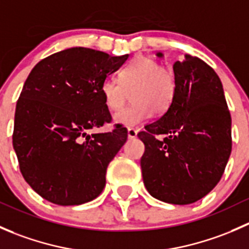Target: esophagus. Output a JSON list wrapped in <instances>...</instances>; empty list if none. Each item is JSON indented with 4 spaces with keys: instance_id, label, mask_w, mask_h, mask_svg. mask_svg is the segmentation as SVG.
Returning <instances> with one entry per match:
<instances>
[{
    "instance_id": "obj_1",
    "label": "esophagus",
    "mask_w": 249,
    "mask_h": 249,
    "mask_svg": "<svg viewBox=\"0 0 249 249\" xmlns=\"http://www.w3.org/2000/svg\"><path fill=\"white\" fill-rule=\"evenodd\" d=\"M127 137H129L130 140L136 139V137H137V130H135V129H127Z\"/></svg>"
}]
</instances>
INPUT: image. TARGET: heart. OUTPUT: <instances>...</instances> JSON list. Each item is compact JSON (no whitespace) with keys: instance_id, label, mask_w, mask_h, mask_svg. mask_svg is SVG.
Returning <instances> with one entry per match:
<instances>
[{"instance_id":"obj_1","label":"heart","mask_w":249,"mask_h":249,"mask_svg":"<svg viewBox=\"0 0 249 249\" xmlns=\"http://www.w3.org/2000/svg\"><path fill=\"white\" fill-rule=\"evenodd\" d=\"M120 82L106 78L101 84L105 105L110 110L122 108L131 94L134 105L115 113L113 119L125 127H139L155 114H162L171 106L176 92L175 74L159 62L145 56H136L123 69Z\"/></svg>"}]
</instances>
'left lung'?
I'll return each mask as SVG.
<instances>
[{
  "label": "left lung",
  "instance_id": "left-lung-1",
  "mask_svg": "<svg viewBox=\"0 0 249 249\" xmlns=\"http://www.w3.org/2000/svg\"><path fill=\"white\" fill-rule=\"evenodd\" d=\"M173 71L171 106L137 135L144 144L141 169L153 197L189 205L206 196L222 178L231 153V117L212 67L185 55L184 61L175 62Z\"/></svg>",
  "mask_w": 249,
  "mask_h": 249
}]
</instances>
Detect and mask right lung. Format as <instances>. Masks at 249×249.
<instances>
[{
	"label": "right lung",
	"instance_id": "right-lung-1",
	"mask_svg": "<svg viewBox=\"0 0 249 249\" xmlns=\"http://www.w3.org/2000/svg\"><path fill=\"white\" fill-rule=\"evenodd\" d=\"M76 47L55 53L32 69L17 102L13 148L27 184L49 202L73 206L99 196L107 166L127 139L117 125L89 135L112 117L101 84L126 61Z\"/></svg>",
	"mask_w": 249,
	"mask_h": 249
}]
</instances>
